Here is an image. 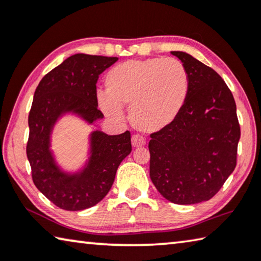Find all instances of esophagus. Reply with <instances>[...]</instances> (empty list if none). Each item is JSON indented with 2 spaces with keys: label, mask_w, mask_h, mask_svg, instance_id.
I'll use <instances>...</instances> for the list:
<instances>
[{
  "label": "esophagus",
  "mask_w": 261,
  "mask_h": 261,
  "mask_svg": "<svg viewBox=\"0 0 261 261\" xmlns=\"http://www.w3.org/2000/svg\"><path fill=\"white\" fill-rule=\"evenodd\" d=\"M132 145H133V148L143 147V145H145V140L142 138V136L134 135L133 138H132Z\"/></svg>",
  "instance_id": "1"
}]
</instances>
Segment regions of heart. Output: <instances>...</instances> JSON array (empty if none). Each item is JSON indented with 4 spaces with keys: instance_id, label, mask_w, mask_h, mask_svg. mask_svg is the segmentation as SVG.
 <instances>
[{
    "instance_id": "heart-1",
    "label": "heart",
    "mask_w": 261,
    "mask_h": 261,
    "mask_svg": "<svg viewBox=\"0 0 261 261\" xmlns=\"http://www.w3.org/2000/svg\"><path fill=\"white\" fill-rule=\"evenodd\" d=\"M104 84L107 94L98 96L104 113L121 119L122 107H130L132 123L145 133L171 126L189 93L188 72L175 58L123 62L107 73Z\"/></svg>"
}]
</instances>
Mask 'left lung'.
<instances>
[{"label":"left lung","mask_w":261,"mask_h":261,"mask_svg":"<svg viewBox=\"0 0 261 261\" xmlns=\"http://www.w3.org/2000/svg\"><path fill=\"white\" fill-rule=\"evenodd\" d=\"M189 76V93L171 126L150 135V177L167 200L211 199L236 167L241 128L234 96L222 77L184 51H172Z\"/></svg>","instance_id":"obj_1"}]
</instances>
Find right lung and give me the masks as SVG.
<instances>
[{
  "label": "right lung",
  "mask_w": 261,
  "mask_h": 261,
  "mask_svg": "<svg viewBox=\"0 0 261 261\" xmlns=\"http://www.w3.org/2000/svg\"><path fill=\"white\" fill-rule=\"evenodd\" d=\"M117 57L76 54L47 73L36 87L29 114L26 153L36 188L59 208L81 211L100 202L111 189L118 166L132 151L130 133L90 135V158L80 173L59 170L50 151V133L58 118L73 112L93 123L103 118L97 109L98 75Z\"/></svg>",
  "instance_id": "right-lung-1"
}]
</instances>
